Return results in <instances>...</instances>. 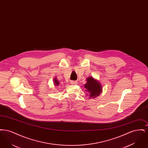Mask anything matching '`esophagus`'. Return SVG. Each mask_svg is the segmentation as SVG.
Returning a JSON list of instances; mask_svg holds the SVG:
<instances>
[{"label":"esophagus","mask_w":148,"mask_h":148,"mask_svg":"<svg viewBox=\"0 0 148 148\" xmlns=\"http://www.w3.org/2000/svg\"><path fill=\"white\" fill-rule=\"evenodd\" d=\"M77 82L76 81H71V84H77Z\"/></svg>","instance_id":"esophagus-1"}]
</instances>
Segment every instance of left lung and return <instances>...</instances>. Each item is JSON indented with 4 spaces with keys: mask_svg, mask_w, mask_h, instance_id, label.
Returning a JSON list of instances; mask_svg holds the SVG:
<instances>
[{
    "mask_svg": "<svg viewBox=\"0 0 148 148\" xmlns=\"http://www.w3.org/2000/svg\"><path fill=\"white\" fill-rule=\"evenodd\" d=\"M86 82L84 85L86 92L89 93L90 98H95L102 92L101 84L99 82L91 77L86 79Z\"/></svg>",
    "mask_w": 148,
    "mask_h": 148,
    "instance_id": "obj_1",
    "label": "left lung"
}]
</instances>
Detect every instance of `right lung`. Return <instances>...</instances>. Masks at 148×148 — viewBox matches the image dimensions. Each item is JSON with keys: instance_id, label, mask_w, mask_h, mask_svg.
<instances>
[{"instance_id": "obj_1", "label": "right lung", "mask_w": 148, "mask_h": 148, "mask_svg": "<svg viewBox=\"0 0 148 148\" xmlns=\"http://www.w3.org/2000/svg\"><path fill=\"white\" fill-rule=\"evenodd\" d=\"M54 84L55 85V86H58L59 85V82L58 80L56 78L54 79Z\"/></svg>"}]
</instances>
